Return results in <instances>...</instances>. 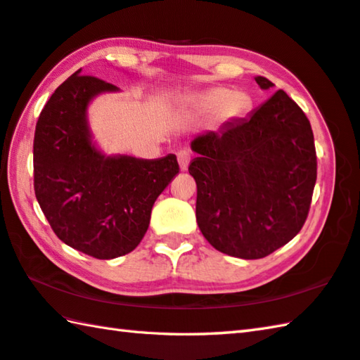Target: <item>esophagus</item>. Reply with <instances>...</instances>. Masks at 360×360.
Masks as SVG:
<instances>
[{
	"label": "esophagus",
	"mask_w": 360,
	"mask_h": 360,
	"mask_svg": "<svg viewBox=\"0 0 360 360\" xmlns=\"http://www.w3.org/2000/svg\"><path fill=\"white\" fill-rule=\"evenodd\" d=\"M176 158H178L181 170L186 172L188 168V164H190V153L187 150H181V151H178V154H176Z\"/></svg>",
	"instance_id": "1"
}]
</instances>
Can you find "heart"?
I'll use <instances>...</instances> for the list:
<instances>
[{"label": "heart", "instance_id": "1", "mask_svg": "<svg viewBox=\"0 0 360 360\" xmlns=\"http://www.w3.org/2000/svg\"><path fill=\"white\" fill-rule=\"evenodd\" d=\"M186 103L198 114L215 112L220 120H234L242 117L250 108V96L240 90L226 87H212L187 96Z\"/></svg>", "mask_w": 360, "mask_h": 360}]
</instances>
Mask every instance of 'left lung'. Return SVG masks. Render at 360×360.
<instances>
[{"instance_id": "left-lung-1", "label": "left lung", "mask_w": 360, "mask_h": 360, "mask_svg": "<svg viewBox=\"0 0 360 360\" xmlns=\"http://www.w3.org/2000/svg\"><path fill=\"white\" fill-rule=\"evenodd\" d=\"M262 90L274 84L256 76ZM188 173L196 221L215 250L260 259L301 231L316 181L314 134L304 112L278 90L248 117L198 134Z\"/></svg>"}]
</instances>
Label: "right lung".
Returning a JSON list of instances; mask_svg holds the SVG:
<instances>
[{
	"mask_svg": "<svg viewBox=\"0 0 360 360\" xmlns=\"http://www.w3.org/2000/svg\"><path fill=\"white\" fill-rule=\"evenodd\" d=\"M118 90L77 70L41 109L34 136V190L41 212L63 243L96 259L136 248L154 201L179 173L174 154L108 156L96 146L89 104Z\"/></svg>",
	"mask_w": 360,
	"mask_h": 360,
	"instance_id": "right-lung-1",
	"label": "right lung"
}]
</instances>
